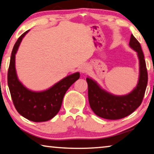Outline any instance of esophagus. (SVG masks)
Instances as JSON below:
<instances>
[{
    "label": "esophagus",
    "instance_id": "34e87169",
    "mask_svg": "<svg viewBox=\"0 0 154 154\" xmlns=\"http://www.w3.org/2000/svg\"><path fill=\"white\" fill-rule=\"evenodd\" d=\"M89 70V67L87 65H82V66H80V72L82 73V74H85V73L87 72V71Z\"/></svg>",
    "mask_w": 154,
    "mask_h": 154
}]
</instances>
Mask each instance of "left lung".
Instances as JSON below:
<instances>
[{
  "label": "left lung",
  "mask_w": 154,
  "mask_h": 154,
  "mask_svg": "<svg viewBox=\"0 0 154 154\" xmlns=\"http://www.w3.org/2000/svg\"><path fill=\"white\" fill-rule=\"evenodd\" d=\"M129 46L138 54L140 63V75L137 86L129 94L115 96L108 93L89 78L86 80L88 84L89 105L93 112L99 117L109 120L123 118L133 113L141 105L147 85L148 74L145 60L140 42L131 35Z\"/></svg>",
  "instance_id": "8db88e82"
}]
</instances>
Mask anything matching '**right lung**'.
<instances>
[{"label":"right lung","instance_id":"obj_1","mask_svg":"<svg viewBox=\"0 0 154 154\" xmlns=\"http://www.w3.org/2000/svg\"><path fill=\"white\" fill-rule=\"evenodd\" d=\"M28 32L18 38L12 49L8 74V87L14 107L21 116L33 122H45L57 114L66 91L79 79L80 74L76 72L68 75L43 91H32L23 86L16 75L15 55L23 38Z\"/></svg>","mask_w":154,"mask_h":154}]
</instances>
